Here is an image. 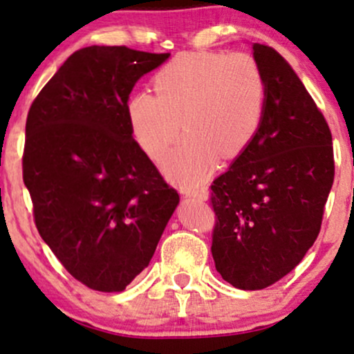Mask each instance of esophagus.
<instances>
[{"instance_id":"esophagus-1","label":"esophagus","mask_w":354,"mask_h":354,"mask_svg":"<svg viewBox=\"0 0 354 354\" xmlns=\"http://www.w3.org/2000/svg\"><path fill=\"white\" fill-rule=\"evenodd\" d=\"M184 194L187 197H198V198H207V189H185Z\"/></svg>"}]
</instances>
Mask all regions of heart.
I'll use <instances>...</instances> for the list:
<instances>
[{"label": "heart", "instance_id": "heart-1", "mask_svg": "<svg viewBox=\"0 0 354 354\" xmlns=\"http://www.w3.org/2000/svg\"><path fill=\"white\" fill-rule=\"evenodd\" d=\"M152 91H137L127 102L135 140L160 158L180 132L184 140L167 157L165 169L184 185L209 176L217 156L239 157L263 127L268 83L259 63L245 53L190 51L153 75Z\"/></svg>", "mask_w": 354, "mask_h": 354}]
</instances>
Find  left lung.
Masks as SVG:
<instances>
[{
	"instance_id": "1",
	"label": "left lung",
	"mask_w": 354,
	"mask_h": 354,
	"mask_svg": "<svg viewBox=\"0 0 354 354\" xmlns=\"http://www.w3.org/2000/svg\"><path fill=\"white\" fill-rule=\"evenodd\" d=\"M268 83L263 127L210 185L212 257L222 279L257 291L283 279L315 244L335 180L326 118L289 63L254 43Z\"/></svg>"
}]
</instances>
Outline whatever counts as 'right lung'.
I'll use <instances>...</instances> for the list:
<instances>
[{
    "instance_id": "1",
    "label": "right lung",
    "mask_w": 354,
    "mask_h": 354,
    "mask_svg": "<svg viewBox=\"0 0 354 354\" xmlns=\"http://www.w3.org/2000/svg\"><path fill=\"white\" fill-rule=\"evenodd\" d=\"M169 57L77 50L28 112L23 182L35 224L63 268L95 291H124L144 271L178 204L127 117L135 83Z\"/></svg>"
}]
</instances>
